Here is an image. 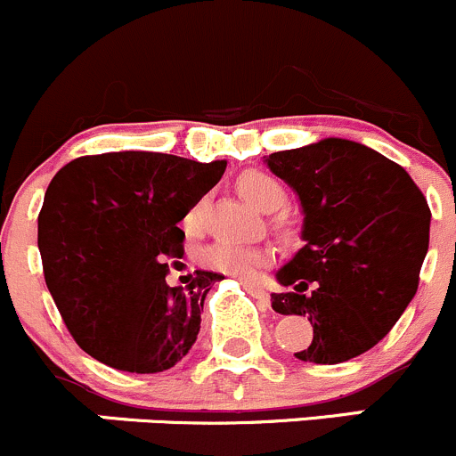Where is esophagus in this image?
Here are the masks:
<instances>
[{
  "label": "esophagus",
  "mask_w": 456,
  "mask_h": 456,
  "mask_svg": "<svg viewBox=\"0 0 456 456\" xmlns=\"http://www.w3.org/2000/svg\"><path fill=\"white\" fill-rule=\"evenodd\" d=\"M242 285H245V289L249 291V294L254 296V298H258L260 303H263L265 307H267V305H269V294L263 289V287L256 285V282H249V281H242Z\"/></svg>",
  "instance_id": "1"
}]
</instances>
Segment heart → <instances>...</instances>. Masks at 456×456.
<instances>
[{"label": "heart", "instance_id": "obj_1", "mask_svg": "<svg viewBox=\"0 0 456 456\" xmlns=\"http://www.w3.org/2000/svg\"><path fill=\"white\" fill-rule=\"evenodd\" d=\"M238 191H240V196L247 202H251L260 211L276 209L282 202V198H285L281 183L276 178H272L269 174H263V171H245L238 178ZM200 218L202 207L196 205L189 209L184 224L189 229H196L200 224ZM269 260H272V251L267 247L238 245V242L229 240L214 242L207 249H202L200 254V263L207 269L227 273V276L242 278V281H254V278H258L260 269L267 267Z\"/></svg>", "mask_w": 456, "mask_h": 456}]
</instances>
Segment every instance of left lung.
<instances>
[{"label":"left lung","mask_w":456,"mask_h":456,"mask_svg":"<svg viewBox=\"0 0 456 456\" xmlns=\"http://www.w3.org/2000/svg\"><path fill=\"white\" fill-rule=\"evenodd\" d=\"M303 209V247L276 272L278 314L307 316L305 363L372 350L414 298L430 242V207L408 171L365 144L325 138L265 158Z\"/></svg>","instance_id":"8db88e82"}]
</instances>
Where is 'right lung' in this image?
<instances>
[{"label": "right lung", "mask_w": 456, "mask_h": 456, "mask_svg": "<svg viewBox=\"0 0 456 456\" xmlns=\"http://www.w3.org/2000/svg\"><path fill=\"white\" fill-rule=\"evenodd\" d=\"M227 160L169 153L84 156L51 180L37 218L46 287L88 356L122 372L156 374L187 356L220 273L198 269L169 287L180 220L218 184Z\"/></svg>", "instance_id": "1"}]
</instances>
